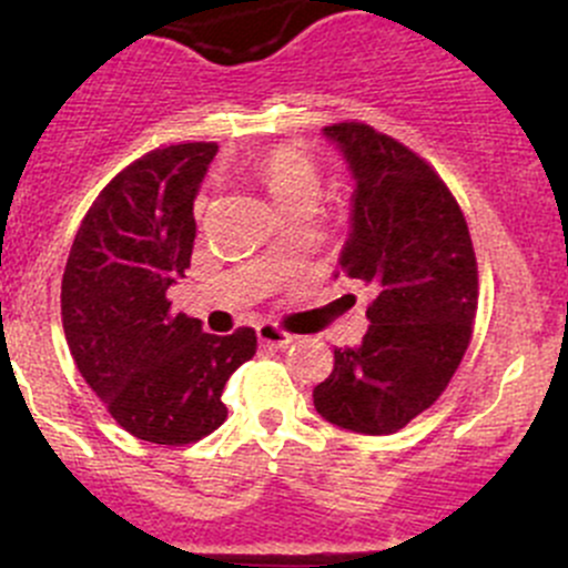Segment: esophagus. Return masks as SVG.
Returning <instances> with one entry per match:
<instances>
[{
  "label": "esophagus",
  "mask_w": 568,
  "mask_h": 568,
  "mask_svg": "<svg viewBox=\"0 0 568 568\" xmlns=\"http://www.w3.org/2000/svg\"><path fill=\"white\" fill-rule=\"evenodd\" d=\"M257 341L263 343V346H272V348H285L294 343V335L285 329H280L277 324H261L257 326Z\"/></svg>",
  "instance_id": "1"
}]
</instances>
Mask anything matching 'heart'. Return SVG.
<instances>
[{"label": "heart", "instance_id": "b5f03b06", "mask_svg": "<svg viewBox=\"0 0 568 568\" xmlns=\"http://www.w3.org/2000/svg\"><path fill=\"white\" fill-rule=\"evenodd\" d=\"M255 173L280 209H288L302 197H313L318 189L316 162L294 145H280L263 153Z\"/></svg>", "mask_w": 568, "mask_h": 568}]
</instances>
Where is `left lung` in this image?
Returning <instances> with one entry per match:
<instances>
[{"instance_id":"obj_1","label":"left lung","mask_w":568,"mask_h":568,"mask_svg":"<svg viewBox=\"0 0 568 568\" xmlns=\"http://www.w3.org/2000/svg\"><path fill=\"white\" fill-rule=\"evenodd\" d=\"M324 134L357 181L341 272L376 296L363 343L335 348L313 404L348 432L395 434L445 393L469 346L478 311L473 239L443 178L404 142L357 120Z\"/></svg>"}]
</instances>
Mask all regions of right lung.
I'll return each mask as SVG.
<instances>
[{
  "label": "right lung",
  "instance_id": "obj_1",
  "mask_svg": "<svg viewBox=\"0 0 568 568\" xmlns=\"http://www.w3.org/2000/svg\"><path fill=\"white\" fill-rule=\"evenodd\" d=\"M214 156L216 142H181L120 170L84 214L62 274L73 363L109 415L145 443L192 445L216 432L227 417L225 382L257 348L250 326L220 337L170 311Z\"/></svg>",
  "mask_w": 568,
  "mask_h": 568
}]
</instances>
